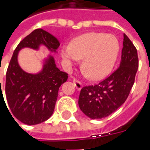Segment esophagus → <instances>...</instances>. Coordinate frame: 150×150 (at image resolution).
<instances>
[{
    "label": "esophagus",
    "instance_id": "obj_1",
    "mask_svg": "<svg viewBox=\"0 0 150 150\" xmlns=\"http://www.w3.org/2000/svg\"><path fill=\"white\" fill-rule=\"evenodd\" d=\"M73 83H74L75 88H76V89H77L78 91L81 90L82 88H83V84H82L81 82L78 81V80H76V79H73Z\"/></svg>",
    "mask_w": 150,
    "mask_h": 150
}]
</instances>
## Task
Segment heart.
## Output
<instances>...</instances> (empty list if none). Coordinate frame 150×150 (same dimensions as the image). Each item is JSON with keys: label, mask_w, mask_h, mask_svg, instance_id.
<instances>
[{"label": "heart", "mask_w": 150, "mask_h": 150, "mask_svg": "<svg viewBox=\"0 0 150 150\" xmlns=\"http://www.w3.org/2000/svg\"><path fill=\"white\" fill-rule=\"evenodd\" d=\"M119 52V42L115 36L103 33H89L82 35L63 46L61 57L68 65L82 59L84 75L93 80L104 78L111 71Z\"/></svg>", "instance_id": "b5f03b06"}]
</instances>
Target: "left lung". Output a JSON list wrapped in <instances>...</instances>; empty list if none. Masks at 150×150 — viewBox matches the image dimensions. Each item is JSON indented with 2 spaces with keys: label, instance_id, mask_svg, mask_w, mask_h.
Instances as JSON below:
<instances>
[{
  "label": "left lung",
  "instance_id": "8db88e82",
  "mask_svg": "<svg viewBox=\"0 0 150 150\" xmlns=\"http://www.w3.org/2000/svg\"><path fill=\"white\" fill-rule=\"evenodd\" d=\"M137 69V50L124 34L120 67L100 83L82 88L78 101L80 110L91 119H101L111 115L125 102Z\"/></svg>",
  "mask_w": 150,
  "mask_h": 150
}]
</instances>
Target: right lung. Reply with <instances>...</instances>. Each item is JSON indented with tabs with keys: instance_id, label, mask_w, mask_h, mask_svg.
<instances>
[{
	"instance_id": "obj_1",
	"label": "right lung",
	"mask_w": 150,
	"mask_h": 150,
	"mask_svg": "<svg viewBox=\"0 0 150 150\" xmlns=\"http://www.w3.org/2000/svg\"><path fill=\"white\" fill-rule=\"evenodd\" d=\"M59 45V39L54 35L42 29H37L18 44L12 56L6 73L5 96L13 115L25 125H38L51 116L59 87L67 80L68 76L60 71L50 54L42 59L40 71L26 72L18 62L19 52L25 48L39 50L41 46H45L50 53L57 54Z\"/></svg>"
}]
</instances>
